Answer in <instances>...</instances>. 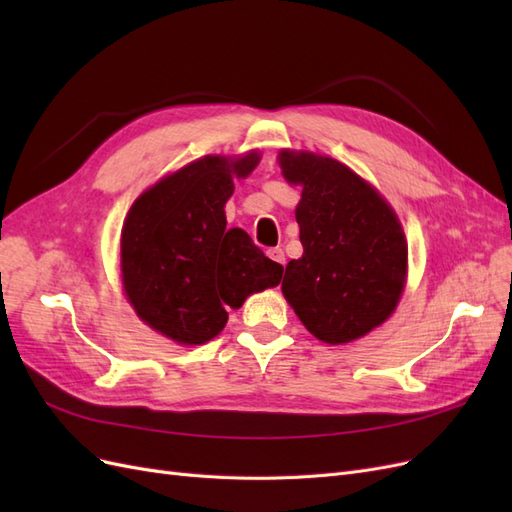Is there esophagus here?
<instances>
[{"instance_id":"1","label":"esophagus","mask_w":512,"mask_h":512,"mask_svg":"<svg viewBox=\"0 0 512 512\" xmlns=\"http://www.w3.org/2000/svg\"><path fill=\"white\" fill-rule=\"evenodd\" d=\"M267 256H269L273 262H277V265H284V262H286V256H284L282 247H271V250L267 252Z\"/></svg>"}]
</instances>
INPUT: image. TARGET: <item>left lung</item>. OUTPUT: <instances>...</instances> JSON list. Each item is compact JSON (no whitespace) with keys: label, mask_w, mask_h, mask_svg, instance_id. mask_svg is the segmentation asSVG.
<instances>
[{"label":"left lung","mask_w":512,"mask_h":512,"mask_svg":"<svg viewBox=\"0 0 512 512\" xmlns=\"http://www.w3.org/2000/svg\"><path fill=\"white\" fill-rule=\"evenodd\" d=\"M280 166L303 185L294 213L303 256L286 265L282 292L320 342L348 344L393 314L406 282L404 230L384 198L342 162L282 151Z\"/></svg>","instance_id":"left-lung-1"}]
</instances>
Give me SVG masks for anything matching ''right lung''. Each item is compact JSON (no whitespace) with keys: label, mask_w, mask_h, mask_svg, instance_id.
Instances as JSON below:
<instances>
[{"label":"right lung","mask_w":512,"mask_h":512,"mask_svg":"<svg viewBox=\"0 0 512 512\" xmlns=\"http://www.w3.org/2000/svg\"><path fill=\"white\" fill-rule=\"evenodd\" d=\"M256 153L228 162L207 156L136 198L121 230L123 286L136 314L179 344H205L252 292L282 280V265L262 254L241 228H226L235 177H247Z\"/></svg>","instance_id":"add662e5"}]
</instances>
